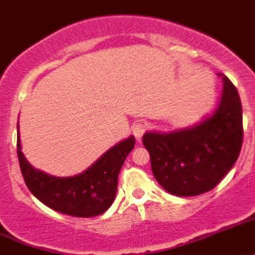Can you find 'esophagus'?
Returning <instances> with one entry per match:
<instances>
[{"label": "esophagus", "mask_w": 255, "mask_h": 255, "mask_svg": "<svg viewBox=\"0 0 255 255\" xmlns=\"http://www.w3.org/2000/svg\"><path fill=\"white\" fill-rule=\"evenodd\" d=\"M146 130V125L142 124V123H137V124H135L132 127V133L135 135V137L137 138V140H140L141 136L143 135V132H145Z\"/></svg>", "instance_id": "1"}]
</instances>
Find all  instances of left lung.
<instances>
[{
  "label": "left lung",
  "mask_w": 255,
  "mask_h": 255,
  "mask_svg": "<svg viewBox=\"0 0 255 255\" xmlns=\"http://www.w3.org/2000/svg\"><path fill=\"white\" fill-rule=\"evenodd\" d=\"M222 78L221 99L212 114L185 128L146 131L143 146L150 153L156 181L168 193L198 196L216 187L233 167L243 141L242 103L231 80Z\"/></svg>",
  "instance_id": "1"
}]
</instances>
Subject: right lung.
I'll list each match as a JSON object with an SVG mask.
<instances>
[{
	"label": "right lung",
	"instance_id": "obj_1",
	"mask_svg": "<svg viewBox=\"0 0 255 255\" xmlns=\"http://www.w3.org/2000/svg\"><path fill=\"white\" fill-rule=\"evenodd\" d=\"M135 146V137L125 138L103 153L90 167L70 177H55L34 168L21 150L17 125V155L28 190L47 207L73 217H95L114 202L118 176Z\"/></svg>",
	"mask_w": 255,
	"mask_h": 255
}]
</instances>
